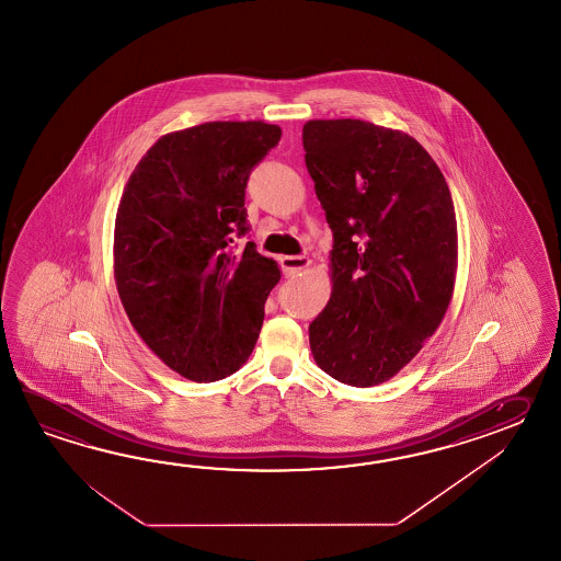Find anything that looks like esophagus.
I'll list each match as a JSON object with an SVG mask.
<instances>
[{
    "label": "esophagus",
    "mask_w": 561,
    "mask_h": 561,
    "mask_svg": "<svg viewBox=\"0 0 561 561\" xmlns=\"http://www.w3.org/2000/svg\"><path fill=\"white\" fill-rule=\"evenodd\" d=\"M309 256H283L280 266L286 276H295L309 266Z\"/></svg>",
    "instance_id": "esophagus-1"
}]
</instances>
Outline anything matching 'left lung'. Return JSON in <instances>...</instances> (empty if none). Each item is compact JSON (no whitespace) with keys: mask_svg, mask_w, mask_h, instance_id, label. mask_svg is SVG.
<instances>
[{"mask_svg":"<svg viewBox=\"0 0 561 561\" xmlns=\"http://www.w3.org/2000/svg\"><path fill=\"white\" fill-rule=\"evenodd\" d=\"M302 146L333 230V293L310 322V351L336 381L373 387L417 355L451 302V192L405 131L363 119H309Z\"/></svg>","mask_w":561,"mask_h":561,"instance_id":"8db88e82","label":"left lung"}]
</instances>
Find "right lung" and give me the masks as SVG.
Instances as JSON below:
<instances>
[{"label": "right lung", "mask_w": 561, "mask_h": 561, "mask_svg": "<svg viewBox=\"0 0 561 561\" xmlns=\"http://www.w3.org/2000/svg\"><path fill=\"white\" fill-rule=\"evenodd\" d=\"M280 134L261 119L167 134L119 198V300L144 343L191 381H218L247 363L280 280L278 264L254 242L239 249L249 232L247 182Z\"/></svg>", "instance_id": "1"}]
</instances>
